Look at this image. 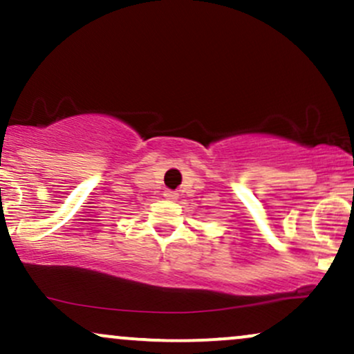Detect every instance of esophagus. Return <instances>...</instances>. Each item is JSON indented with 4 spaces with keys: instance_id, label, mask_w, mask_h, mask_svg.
I'll return each instance as SVG.
<instances>
[{
    "instance_id": "34e87169",
    "label": "esophagus",
    "mask_w": 354,
    "mask_h": 354,
    "mask_svg": "<svg viewBox=\"0 0 354 354\" xmlns=\"http://www.w3.org/2000/svg\"><path fill=\"white\" fill-rule=\"evenodd\" d=\"M164 195H165V198H169V201H176L177 198L176 190H165Z\"/></svg>"
}]
</instances>
